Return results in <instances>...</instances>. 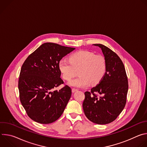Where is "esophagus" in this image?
I'll list each match as a JSON object with an SVG mask.
<instances>
[{
  "label": "esophagus",
  "mask_w": 147,
  "mask_h": 147,
  "mask_svg": "<svg viewBox=\"0 0 147 147\" xmlns=\"http://www.w3.org/2000/svg\"><path fill=\"white\" fill-rule=\"evenodd\" d=\"M77 91V89H75V88H73L72 89V92H76Z\"/></svg>",
  "instance_id": "1"
}]
</instances>
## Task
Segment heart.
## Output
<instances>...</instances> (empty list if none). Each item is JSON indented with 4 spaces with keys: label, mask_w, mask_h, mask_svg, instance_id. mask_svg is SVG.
<instances>
[{
    "label": "heart",
    "mask_w": 147,
    "mask_h": 147,
    "mask_svg": "<svg viewBox=\"0 0 147 147\" xmlns=\"http://www.w3.org/2000/svg\"><path fill=\"white\" fill-rule=\"evenodd\" d=\"M70 61L61 59L59 68L62 76L69 80L74 77L78 71V77L68 82V85L75 88L88 87L99 83L107 73V62L103 56L96 55L87 51H78L70 56Z\"/></svg>",
    "instance_id": "heart-1"
}]
</instances>
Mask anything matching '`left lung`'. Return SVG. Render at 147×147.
I'll return each mask as SVG.
<instances>
[{
    "label": "left lung",
    "instance_id": "obj_1",
    "mask_svg": "<svg viewBox=\"0 0 147 147\" xmlns=\"http://www.w3.org/2000/svg\"><path fill=\"white\" fill-rule=\"evenodd\" d=\"M99 47L107 62V73L99 84L85 92L82 108L86 117L98 124L114 121L126 103L129 85L124 66L120 58L111 49L102 44ZM94 92L102 94L99 98Z\"/></svg>",
    "mask_w": 147,
    "mask_h": 147
}]
</instances>
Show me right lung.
Listing matches in <instances>:
<instances>
[{"label": "right lung", "instance_id": "1", "mask_svg": "<svg viewBox=\"0 0 147 147\" xmlns=\"http://www.w3.org/2000/svg\"><path fill=\"white\" fill-rule=\"evenodd\" d=\"M75 48L47 42L41 45L25 60L18 80L20 99L28 116L41 124L57 120L71 98V90L66 86L57 90L60 78V60Z\"/></svg>", "mask_w": 147, "mask_h": 147}]
</instances>
